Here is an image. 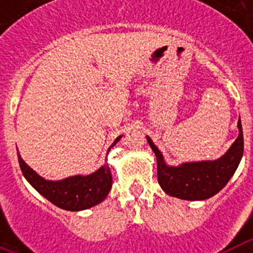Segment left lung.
Wrapping results in <instances>:
<instances>
[{
    "instance_id": "obj_1",
    "label": "left lung",
    "mask_w": 253,
    "mask_h": 253,
    "mask_svg": "<svg viewBox=\"0 0 253 253\" xmlns=\"http://www.w3.org/2000/svg\"><path fill=\"white\" fill-rule=\"evenodd\" d=\"M238 138L219 160L187 162L178 167L167 166L160 149L147 137L157 157V178L163 191L182 200H205L218 194L231 180L243 156L241 120H238Z\"/></svg>"
}]
</instances>
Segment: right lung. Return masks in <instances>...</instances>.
Wrapping results in <instances>:
<instances>
[{"mask_svg":"<svg viewBox=\"0 0 253 253\" xmlns=\"http://www.w3.org/2000/svg\"><path fill=\"white\" fill-rule=\"evenodd\" d=\"M120 137L116 138L110 146L113 148L119 142ZM109 148V151H110ZM20 169L22 175L25 176L29 184L37 190L40 195H43L51 204L58 208L71 211L88 209L101 203L107 196L113 185V177L109 169V165H104L101 169L87 176H72L60 181H49L40 177L37 172L26 165L20 154Z\"/></svg>","mask_w":253,"mask_h":253,"instance_id":"1","label":"right lung"}]
</instances>
